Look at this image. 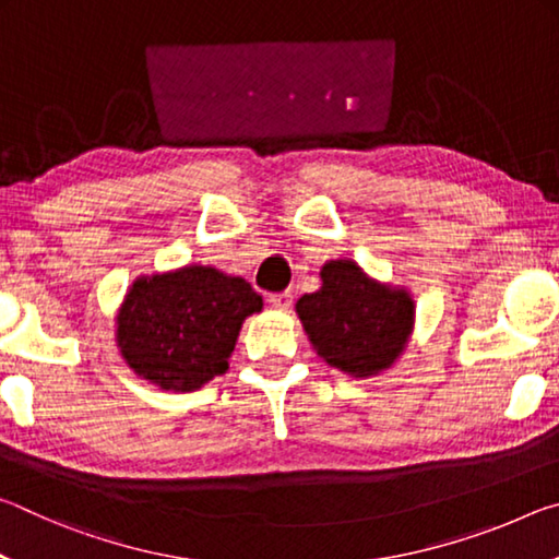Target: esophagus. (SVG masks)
<instances>
[{"instance_id": "1", "label": "esophagus", "mask_w": 559, "mask_h": 559, "mask_svg": "<svg viewBox=\"0 0 559 559\" xmlns=\"http://www.w3.org/2000/svg\"><path fill=\"white\" fill-rule=\"evenodd\" d=\"M269 302L273 308L278 310H288L293 306V293L290 290H283V293H273V296L269 298Z\"/></svg>"}]
</instances>
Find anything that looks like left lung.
Listing matches in <instances>:
<instances>
[{
	"label": "left lung",
	"instance_id": "8db88e82",
	"mask_svg": "<svg viewBox=\"0 0 559 559\" xmlns=\"http://www.w3.org/2000/svg\"><path fill=\"white\" fill-rule=\"evenodd\" d=\"M323 286L296 302L310 343L330 367L370 377L390 367L409 340L414 302L406 290L367 278L355 261H330Z\"/></svg>",
	"mask_w": 559,
	"mask_h": 559
}]
</instances>
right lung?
<instances>
[{
    "mask_svg": "<svg viewBox=\"0 0 559 559\" xmlns=\"http://www.w3.org/2000/svg\"><path fill=\"white\" fill-rule=\"evenodd\" d=\"M261 306L251 283L212 266L138 278L118 313L120 355L163 390H200L226 372L241 323Z\"/></svg>",
    "mask_w": 559,
    "mask_h": 559,
    "instance_id": "right-lung-1",
    "label": "right lung"
}]
</instances>
